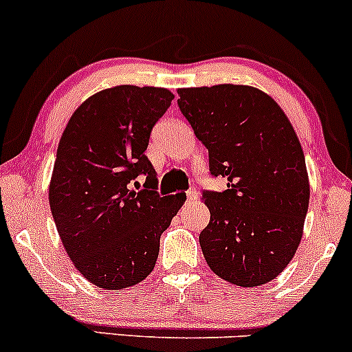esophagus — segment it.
I'll return each instance as SVG.
<instances>
[{"label":"esophagus","instance_id":"1","mask_svg":"<svg viewBox=\"0 0 352 352\" xmlns=\"http://www.w3.org/2000/svg\"><path fill=\"white\" fill-rule=\"evenodd\" d=\"M197 197H199V192H197L195 188H190L188 192H187V199H188V201L197 200Z\"/></svg>","mask_w":352,"mask_h":352}]
</instances>
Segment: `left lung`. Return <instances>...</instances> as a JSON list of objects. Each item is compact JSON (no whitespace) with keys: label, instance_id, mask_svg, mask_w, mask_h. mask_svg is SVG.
Instances as JSON below:
<instances>
[{"label":"left lung","instance_id":"obj_1","mask_svg":"<svg viewBox=\"0 0 352 352\" xmlns=\"http://www.w3.org/2000/svg\"><path fill=\"white\" fill-rule=\"evenodd\" d=\"M179 107L208 148L210 172L228 180L204 192L210 223L200 233L207 265L252 288L293 260L309 204L305 153L276 100L241 84L179 89Z\"/></svg>","mask_w":352,"mask_h":352}]
</instances>
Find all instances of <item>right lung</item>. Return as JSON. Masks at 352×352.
I'll return each mask as SVG.
<instances>
[{
  "label": "right lung",
  "instance_id": "obj_1",
  "mask_svg": "<svg viewBox=\"0 0 352 352\" xmlns=\"http://www.w3.org/2000/svg\"><path fill=\"white\" fill-rule=\"evenodd\" d=\"M173 94L165 87L116 86L96 92L60 135L50 205L76 270L102 289H124L152 273L160 235L185 195L160 197L145 151ZM146 177L145 189L131 182Z\"/></svg>",
  "mask_w": 352,
  "mask_h": 352
}]
</instances>
